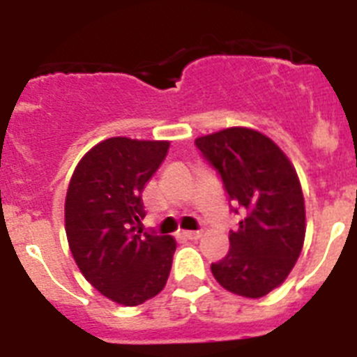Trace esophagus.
Returning <instances> with one entry per match:
<instances>
[{"label": "esophagus", "mask_w": 357, "mask_h": 357, "mask_svg": "<svg viewBox=\"0 0 357 357\" xmlns=\"http://www.w3.org/2000/svg\"><path fill=\"white\" fill-rule=\"evenodd\" d=\"M185 239H200L202 232L200 230H182L181 232Z\"/></svg>", "instance_id": "esophagus-1"}]
</instances>
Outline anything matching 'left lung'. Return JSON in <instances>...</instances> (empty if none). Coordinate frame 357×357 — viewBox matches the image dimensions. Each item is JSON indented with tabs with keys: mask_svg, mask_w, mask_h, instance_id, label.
Here are the masks:
<instances>
[{
	"mask_svg": "<svg viewBox=\"0 0 357 357\" xmlns=\"http://www.w3.org/2000/svg\"><path fill=\"white\" fill-rule=\"evenodd\" d=\"M195 144L222 178L230 211H243L229 234V254L211 272L236 295H268L284 282L304 245V197L295 168L270 137L252 128H227Z\"/></svg>",
	"mask_w": 357,
	"mask_h": 357,
	"instance_id": "obj_1",
	"label": "left lung"
}]
</instances>
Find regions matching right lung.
<instances>
[{
    "label": "right lung",
    "instance_id": "add662e5",
    "mask_svg": "<svg viewBox=\"0 0 357 357\" xmlns=\"http://www.w3.org/2000/svg\"><path fill=\"white\" fill-rule=\"evenodd\" d=\"M168 141L110 137L91 148L69 182L66 234L80 272L98 291L139 305L162 291L176 243L144 232V184L168 153Z\"/></svg>",
    "mask_w": 357,
    "mask_h": 357
}]
</instances>
